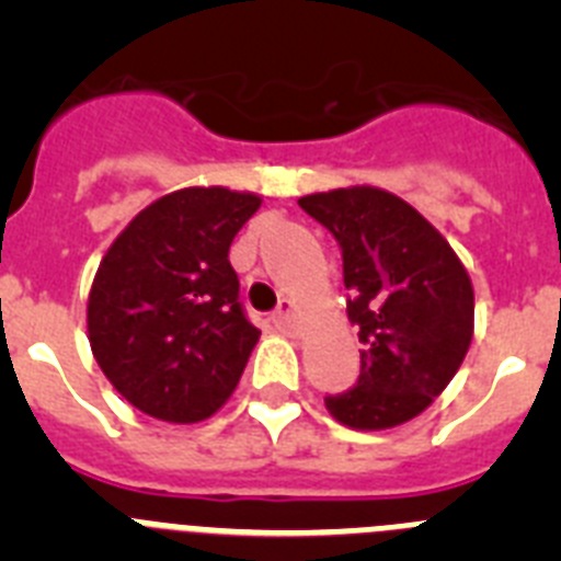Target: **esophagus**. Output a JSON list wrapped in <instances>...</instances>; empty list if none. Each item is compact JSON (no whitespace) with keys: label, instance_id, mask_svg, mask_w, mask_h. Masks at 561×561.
<instances>
[{"label":"esophagus","instance_id":"34e87169","mask_svg":"<svg viewBox=\"0 0 561 561\" xmlns=\"http://www.w3.org/2000/svg\"><path fill=\"white\" fill-rule=\"evenodd\" d=\"M272 323L277 325V329H295V304L291 300H280V306H277V311L272 314Z\"/></svg>","mask_w":561,"mask_h":561}]
</instances>
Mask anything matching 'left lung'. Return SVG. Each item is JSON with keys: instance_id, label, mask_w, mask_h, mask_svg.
Returning a JSON list of instances; mask_svg holds the SVG:
<instances>
[{"instance_id": "8db88e82", "label": "left lung", "mask_w": 561, "mask_h": 561, "mask_svg": "<svg viewBox=\"0 0 561 561\" xmlns=\"http://www.w3.org/2000/svg\"><path fill=\"white\" fill-rule=\"evenodd\" d=\"M297 205L340 244L348 320L362 342L356 385L325 396V408L354 430L415 419L472 342L474 291L463 264L415 207L379 187L311 193Z\"/></svg>"}]
</instances>
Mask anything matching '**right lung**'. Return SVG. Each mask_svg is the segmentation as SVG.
I'll return each instance as SVG.
<instances>
[{"label":"right lung","mask_w":561,"mask_h":561,"mask_svg":"<svg viewBox=\"0 0 561 561\" xmlns=\"http://www.w3.org/2000/svg\"><path fill=\"white\" fill-rule=\"evenodd\" d=\"M261 199L185 187L134 216L89 291V345L142 413L193 424L230 399L261 331L238 300L232 238Z\"/></svg>","instance_id":"add662e5"}]
</instances>
